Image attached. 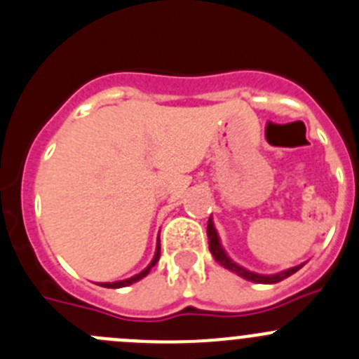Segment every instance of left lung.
<instances>
[{"instance_id":"1","label":"left lung","mask_w":359,"mask_h":359,"mask_svg":"<svg viewBox=\"0 0 359 359\" xmlns=\"http://www.w3.org/2000/svg\"><path fill=\"white\" fill-rule=\"evenodd\" d=\"M207 236H208V249H210L212 256L215 257V261H217V263L221 264V266H224L226 270H229V272L236 273V276H240V277H242V279L250 280V283H256V284H276V283H280V280L287 279V277L293 276L294 272H298V270H300V268L304 266V264H298V266L287 268V270H284V272L272 273V276H263V273L250 272V270H247V268L240 266L238 263H235V261H233L231 257H229L228 254H226V250L222 249L221 238H219L217 229H215L212 217L208 219Z\"/></svg>"}]
</instances>
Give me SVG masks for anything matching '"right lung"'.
I'll return each instance as SVG.
<instances>
[{
    "instance_id": "add662e5",
    "label": "right lung",
    "mask_w": 359,
    "mask_h": 359,
    "mask_svg": "<svg viewBox=\"0 0 359 359\" xmlns=\"http://www.w3.org/2000/svg\"><path fill=\"white\" fill-rule=\"evenodd\" d=\"M159 254H161V245H159V238H158V245H156V254H154V257H152L151 263H149L147 268H144V270H142L140 273H137V276L130 277V279L117 280V283H102V284H100V286H103V287H114V290H116V287H126V286H131V284L138 283V280L144 279V277L147 276L149 272H151V268L154 266L156 263H158V261H159Z\"/></svg>"
}]
</instances>
